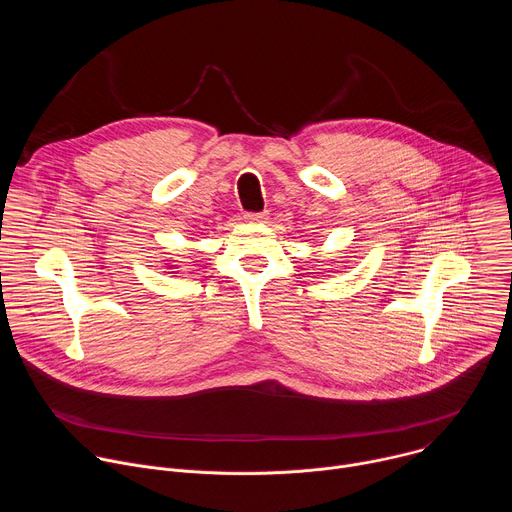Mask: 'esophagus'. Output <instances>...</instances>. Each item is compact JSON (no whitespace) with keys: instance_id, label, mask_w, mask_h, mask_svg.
I'll use <instances>...</instances> for the list:
<instances>
[{"instance_id":"34e87169","label":"esophagus","mask_w":512,"mask_h":512,"mask_svg":"<svg viewBox=\"0 0 512 512\" xmlns=\"http://www.w3.org/2000/svg\"><path fill=\"white\" fill-rule=\"evenodd\" d=\"M247 221L251 223H265L267 221V212H253V214H245Z\"/></svg>"}]
</instances>
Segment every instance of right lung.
Segmentation results:
<instances>
[{
	"mask_svg": "<svg viewBox=\"0 0 512 512\" xmlns=\"http://www.w3.org/2000/svg\"><path fill=\"white\" fill-rule=\"evenodd\" d=\"M170 267H176V265H170Z\"/></svg>",
	"mask_w": 512,
	"mask_h": 512,
	"instance_id": "right-lung-1",
	"label": "right lung"
}]
</instances>
